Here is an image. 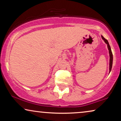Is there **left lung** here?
<instances>
[{"instance_id":"left-lung-1","label":"left lung","mask_w":121,"mask_h":121,"mask_svg":"<svg viewBox=\"0 0 121 121\" xmlns=\"http://www.w3.org/2000/svg\"><path fill=\"white\" fill-rule=\"evenodd\" d=\"M101 37L103 40L104 41V42H105L107 44V48H108V52H109V54H110V63H109V73H110L111 70V69H112V63H113V55H112V51H111V47H110V44L108 43V41L107 40V39H106L105 38H104L103 36L101 35Z\"/></svg>"}]
</instances>
